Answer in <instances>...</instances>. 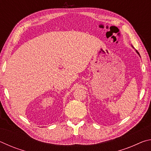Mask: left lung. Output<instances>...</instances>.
Segmentation results:
<instances>
[{
  "label": "left lung",
  "mask_w": 151,
  "mask_h": 151,
  "mask_svg": "<svg viewBox=\"0 0 151 151\" xmlns=\"http://www.w3.org/2000/svg\"><path fill=\"white\" fill-rule=\"evenodd\" d=\"M132 48H134V47H132ZM136 50V52H137V54H138V55H139V57H140V54H139V52H138V51H137V50Z\"/></svg>",
  "instance_id": "obj_1"
}]
</instances>
